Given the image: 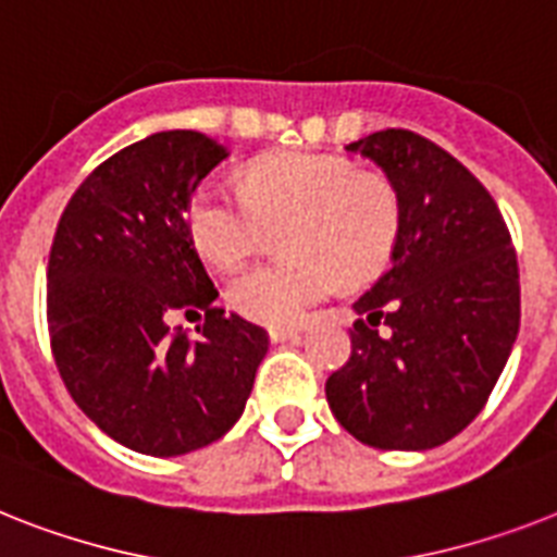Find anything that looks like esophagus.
<instances>
[{
  "label": "esophagus",
  "mask_w": 557,
  "mask_h": 557,
  "mask_svg": "<svg viewBox=\"0 0 557 557\" xmlns=\"http://www.w3.org/2000/svg\"><path fill=\"white\" fill-rule=\"evenodd\" d=\"M297 334H300V329H294V325H274V329H269V341L283 343V341H292V337H297Z\"/></svg>",
  "instance_id": "1"
}]
</instances>
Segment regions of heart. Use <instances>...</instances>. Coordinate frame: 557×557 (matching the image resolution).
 I'll list each match as a JSON object with an SVG mask.
<instances>
[{
  "label": "heart",
  "mask_w": 557,
  "mask_h": 557,
  "mask_svg": "<svg viewBox=\"0 0 557 557\" xmlns=\"http://www.w3.org/2000/svg\"><path fill=\"white\" fill-rule=\"evenodd\" d=\"M286 225L294 260L257 265L228 286V306L251 323H300L343 280L381 274L400 237V197L386 176L351 160L288 151L255 162L246 191L208 180L188 208L194 243L223 271L246 265Z\"/></svg>",
  "instance_id": "obj_1"
}]
</instances>
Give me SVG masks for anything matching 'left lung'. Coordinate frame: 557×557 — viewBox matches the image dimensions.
Returning <instances> with one entry per match:
<instances>
[{"instance_id":"left-lung-1","label":"left lung","mask_w":557,"mask_h":557,"mask_svg":"<svg viewBox=\"0 0 557 557\" xmlns=\"http://www.w3.org/2000/svg\"><path fill=\"white\" fill-rule=\"evenodd\" d=\"M400 197L392 265L355 302L349 363L325 400L374 449L420 451L463 432L490 400L521 325L518 255L498 202L449 151L414 131L346 146Z\"/></svg>"}]
</instances>
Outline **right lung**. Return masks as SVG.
Wrapping results in <instances>:
<instances>
[{"label": "right lung", "instance_id": "obj_1", "mask_svg": "<svg viewBox=\"0 0 557 557\" xmlns=\"http://www.w3.org/2000/svg\"><path fill=\"white\" fill-rule=\"evenodd\" d=\"M200 131H160L90 171L48 257L59 377L108 437L153 458L220 441L246 409L269 334L214 306L188 228L191 194L225 160ZM206 313L200 338L168 318Z\"/></svg>", "mask_w": 557, "mask_h": 557}]
</instances>
